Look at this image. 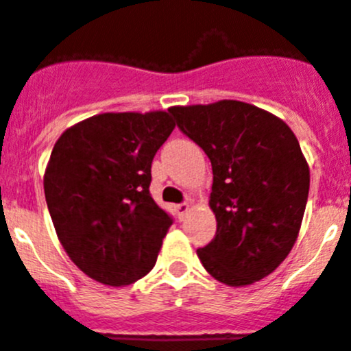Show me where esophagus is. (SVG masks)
<instances>
[{
    "instance_id": "34e87169",
    "label": "esophagus",
    "mask_w": 351,
    "mask_h": 351,
    "mask_svg": "<svg viewBox=\"0 0 351 351\" xmlns=\"http://www.w3.org/2000/svg\"><path fill=\"white\" fill-rule=\"evenodd\" d=\"M175 209H176V214H178L180 219H183V217H185V214L190 210V204H189V202L178 204V206H176Z\"/></svg>"
}]
</instances>
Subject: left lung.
Masks as SVG:
<instances>
[{
    "label": "left lung",
    "mask_w": 351,
    "mask_h": 351,
    "mask_svg": "<svg viewBox=\"0 0 351 351\" xmlns=\"http://www.w3.org/2000/svg\"><path fill=\"white\" fill-rule=\"evenodd\" d=\"M169 113L213 165L209 206L217 230L197 250L202 266L228 287L269 276L297 241L311 186L295 134L269 111L233 99Z\"/></svg>",
    "instance_id": "left-lung-1"
}]
</instances>
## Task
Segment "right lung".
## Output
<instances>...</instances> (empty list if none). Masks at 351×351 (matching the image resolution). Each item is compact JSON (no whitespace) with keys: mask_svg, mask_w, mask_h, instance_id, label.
<instances>
[{"mask_svg":"<svg viewBox=\"0 0 351 351\" xmlns=\"http://www.w3.org/2000/svg\"><path fill=\"white\" fill-rule=\"evenodd\" d=\"M173 128L168 111L103 113L54 144L47 209L68 257L93 280L125 287L154 267L173 219L149 192L151 165Z\"/></svg>","mask_w":351,"mask_h":351,"instance_id":"obj_1","label":"right lung"}]
</instances>
